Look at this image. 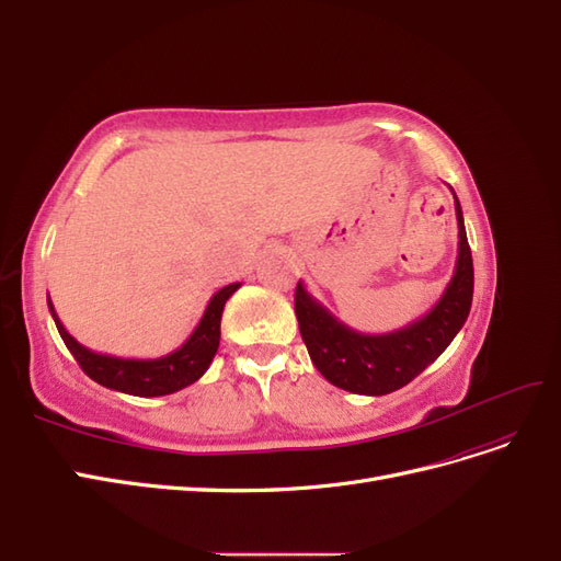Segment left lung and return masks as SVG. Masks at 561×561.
I'll use <instances>...</instances> for the list:
<instances>
[{
	"label": "left lung",
	"mask_w": 561,
	"mask_h": 561,
	"mask_svg": "<svg viewBox=\"0 0 561 561\" xmlns=\"http://www.w3.org/2000/svg\"><path fill=\"white\" fill-rule=\"evenodd\" d=\"M454 206L458 222L454 276L435 307L407 328L388 334L355 332L316 301L301 280L297 283L295 313L299 332L309 348L311 363L330 383L358 396L393 393L435 363L463 328L472 304L474 274L461 203L456 194Z\"/></svg>",
	"instance_id": "obj_1"
}]
</instances>
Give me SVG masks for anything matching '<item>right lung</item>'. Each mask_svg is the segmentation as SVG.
Listing matches in <instances>:
<instances>
[{
  "instance_id": "add662e5",
  "label": "right lung",
  "mask_w": 561,
  "mask_h": 561,
  "mask_svg": "<svg viewBox=\"0 0 561 561\" xmlns=\"http://www.w3.org/2000/svg\"><path fill=\"white\" fill-rule=\"evenodd\" d=\"M239 287L241 283H231L222 287L219 293H215L192 336L173 353L161 355V358H151V360L114 358V355L95 353L83 344H79L77 339L65 330L50 299H48V311L56 320V328L62 336L65 346L70 348L79 367L87 371L93 381H98L105 388L118 390V393H128L138 398H159V396H171L175 390H182L206 375V369L210 367L219 346V322H222L225 304L236 290H239Z\"/></svg>"
}]
</instances>
